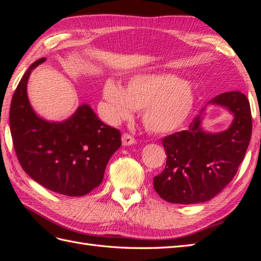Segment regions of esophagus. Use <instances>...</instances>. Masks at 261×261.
I'll use <instances>...</instances> for the list:
<instances>
[{
	"instance_id": "obj_1",
	"label": "esophagus",
	"mask_w": 261,
	"mask_h": 261,
	"mask_svg": "<svg viewBox=\"0 0 261 261\" xmlns=\"http://www.w3.org/2000/svg\"><path fill=\"white\" fill-rule=\"evenodd\" d=\"M122 143H123V146H131V145H135L136 143V139L134 137L129 134H124L122 136Z\"/></svg>"
}]
</instances>
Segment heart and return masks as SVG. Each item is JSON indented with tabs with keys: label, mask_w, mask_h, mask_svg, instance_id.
Instances as JSON below:
<instances>
[{
	"label": "heart",
	"mask_w": 261,
	"mask_h": 261,
	"mask_svg": "<svg viewBox=\"0 0 261 261\" xmlns=\"http://www.w3.org/2000/svg\"><path fill=\"white\" fill-rule=\"evenodd\" d=\"M102 94L111 119H127L134 110H142L143 125L156 135L178 129L195 102L190 83L170 74L136 75L127 82L125 90L114 81H108Z\"/></svg>",
	"instance_id": "heart-1"
}]
</instances>
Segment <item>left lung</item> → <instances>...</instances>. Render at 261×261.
<instances>
[{"label": "left lung", "instance_id": "left-lung-1", "mask_svg": "<svg viewBox=\"0 0 261 261\" xmlns=\"http://www.w3.org/2000/svg\"><path fill=\"white\" fill-rule=\"evenodd\" d=\"M210 104L233 114L228 130L208 134L202 129V113L187 130L163 138L166 167L153 177V188L165 201L194 204L210 201L233 179L251 139L250 104L239 91L215 96Z\"/></svg>", "mask_w": 261, "mask_h": 261}]
</instances>
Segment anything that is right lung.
Returning a JSON list of instances; mask_svg holds the SVG:
<instances>
[{
  "instance_id": "1",
  "label": "right lung",
  "mask_w": 261,
  "mask_h": 261,
  "mask_svg": "<svg viewBox=\"0 0 261 261\" xmlns=\"http://www.w3.org/2000/svg\"><path fill=\"white\" fill-rule=\"evenodd\" d=\"M33 63L22 76L10 108V130L21 167L43 187L67 196H83L103 180L111 156L121 147L118 129L104 124L83 104L63 122L36 114L27 94Z\"/></svg>"
}]
</instances>
